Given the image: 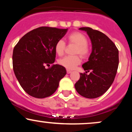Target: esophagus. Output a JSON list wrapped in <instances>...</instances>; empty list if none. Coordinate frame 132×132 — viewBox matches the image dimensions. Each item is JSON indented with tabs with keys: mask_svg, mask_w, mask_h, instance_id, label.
Listing matches in <instances>:
<instances>
[{
	"mask_svg": "<svg viewBox=\"0 0 132 132\" xmlns=\"http://www.w3.org/2000/svg\"><path fill=\"white\" fill-rule=\"evenodd\" d=\"M67 71L68 74H69V73H71V71L69 70V69H67V71Z\"/></svg>",
	"mask_w": 132,
	"mask_h": 132,
	"instance_id": "34e87169",
	"label": "esophagus"
}]
</instances>
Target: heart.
Instances as JSON below:
<instances>
[{"label": "heart", "mask_w": 132, "mask_h": 132, "mask_svg": "<svg viewBox=\"0 0 132 132\" xmlns=\"http://www.w3.org/2000/svg\"><path fill=\"white\" fill-rule=\"evenodd\" d=\"M69 43L74 44L76 47L73 51V54L76 55L66 56L58 60V63L68 69H73L81 63V57L86 58L90 54V48L88 45V40L84 34L79 31L71 33L67 37ZM66 43L62 40H58L54 45V51L57 55L61 56L64 53Z\"/></svg>", "instance_id": "b5f03b06"}]
</instances>
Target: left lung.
Listing matches in <instances>:
<instances>
[{
    "mask_svg": "<svg viewBox=\"0 0 132 132\" xmlns=\"http://www.w3.org/2000/svg\"><path fill=\"white\" fill-rule=\"evenodd\" d=\"M88 34L92 50L89 61L82 64L86 72L80 73L75 84L76 91L82 96L94 99L104 94L114 81L119 66V50L105 34L90 27H82ZM87 72H90L87 75Z\"/></svg>",
    "mask_w": 132,
    "mask_h": 132,
    "instance_id": "left-lung-1",
    "label": "left lung"
}]
</instances>
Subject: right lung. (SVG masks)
I'll use <instances>...</instances> for the list:
<instances>
[{
	"label": "right lung",
	"mask_w": 132,
	"mask_h": 132,
	"mask_svg": "<svg viewBox=\"0 0 132 132\" xmlns=\"http://www.w3.org/2000/svg\"><path fill=\"white\" fill-rule=\"evenodd\" d=\"M67 29L41 27L25 34L13 51V69L23 90L33 97L43 99L56 90L66 75L61 65L53 64L54 45L66 35Z\"/></svg>",
	"instance_id": "obj_1"
}]
</instances>
